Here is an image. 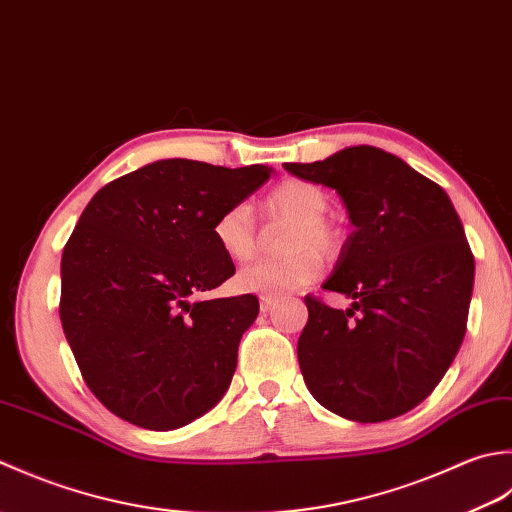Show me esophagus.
Returning a JSON list of instances; mask_svg holds the SVG:
<instances>
[{"mask_svg":"<svg viewBox=\"0 0 512 512\" xmlns=\"http://www.w3.org/2000/svg\"><path fill=\"white\" fill-rule=\"evenodd\" d=\"M276 302H278V300H274V298L260 296V311H263V314H269V311L276 307Z\"/></svg>","mask_w":512,"mask_h":512,"instance_id":"1","label":"esophagus"}]
</instances>
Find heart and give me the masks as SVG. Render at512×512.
<instances>
[{
  "mask_svg": "<svg viewBox=\"0 0 512 512\" xmlns=\"http://www.w3.org/2000/svg\"><path fill=\"white\" fill-rule=\"evenodd\" d=\"M263 212L276 221H294L289 229L285 252L287 258L260 260L238 274L243 289L265 298H280L314 283L322 271L317 256H333L340 247L336 225L327 221L329 196L322 187L289 179L276 185L263 201ZM218 249L234 263H245L258 249V234L249 207L238 203L216 216L212 227Z\"/></svg>",
  "mask_w": 512,
  "mask_h": 512,
  "instance_id": "heart-1",
  "label": "heart"
}]
</instances>
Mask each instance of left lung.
I'll return each instance as SVG.
<instances>
[{
    "label": "left lung",
    "mask_w": 512,
    "mask_h": 512,
    "mask_svg": "<svg viewBox=\"0 0 512 512\" xmlns=\"http://www.w3.org/2000/svg\"><path fill=\"white\" fill-rule=\"evenodd\" d=\"M285 170L336 190L356 225L322 285L351 307L305 296L302 378L331 413L393 420L429 398L462 347L475 258L460 216L440 185L373 145Z\"/></svg>",
    "instance_id": "1"
}]
</instances>
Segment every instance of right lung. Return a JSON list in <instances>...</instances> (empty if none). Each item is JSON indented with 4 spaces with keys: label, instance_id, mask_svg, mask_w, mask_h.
I'll list each match as a JSON object with an SVG mask.
<instances>
[{
    "label": "right lung",
    "instance_id": "add662e5",
    "mask_svg": "<svg viewBox=\"0 0 512 512\" xmlns=\"http://www.w3.org/2000/svg\"><path fill=\"white\" fill-rule=\"evenodd\" d=\"M269 174L156 161L86 205L61 256L59 316L88 389L121 420L172 431L225 395L258 298H194L236 271L214 241L216 216Z\"/></svg>",
    "mask_w": 512,
    "mask_h": 512
}]
</instances>
